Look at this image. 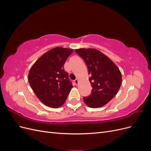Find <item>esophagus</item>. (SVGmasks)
<instances>
[{
    "mask_svg": "<svg viewBox=\"0 0 151 151\" xmlns=\"http://www.w3.org/2000/svg\"><path fill=\"white\" fill-rule=\"evenodd\" d=\"M74 83H75V84L77 86V85L79 84V80L77 79H76L74 81Z\"/></svg>",
    "mask_w": 151,
    "mask_h": 151,
    "instance_id": "esophagus-1",
    "label": "esophagus"
}]
</instances>
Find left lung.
I'll list each match as a JSON object with an SVG mask.
<instances>
[{"label": "left lung", "mask_w": 151, "mask_h": 151, "mask_svg": "<svg viewBox=\"0 0 151 151\" xmlns=\"http://www.w3.org/2000/svg\"><path fill=\"white\" fill-rule=\"evenodd\" d=\"M83 59L91 75L89 81L93 87L91 94L84 97V103L90 108H99L115 97L122 84V74L110 58L94 48L76 49Z\"/></svg>", "instance_id": "1"}]
</instances>
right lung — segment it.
I'll list each match as a JSON object with an SVG mask.
<instances>
[{
  "mask_svg": "<svg viewBox=\"0 0 151 151\" xmlns=\"http://www.w3.org/2000/svg\"><path fill=\"white\" fill-rule=\"evenodd\" d=\"M73 50L53 48L41 56L31 67L28 81L36 96L44 104L57 108L64 104L72 85L63 65Z\"/></svg>",
  "mask_w": 151,
  "mask_h": 151,
  "instance_id": "obj_1",
  "label": "right lung"
}]
</instances>
